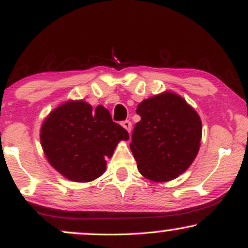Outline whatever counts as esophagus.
<instances>
[{
    "label": "esophagus",
    "mask_w": 248,
    "mask_h": 248,
    "mask_svg": "<svg viewBox=\"0 0 248 248\" xmlns=\"http://www.w3.org/2000/svg\"><path fill=\"white\" fill-rule=\"evenodd\" d=\"M121 124L124 129H127L128 132L130 133V130H132V122H130L129 120H126V121H122Z\"/></svg>",
    "instance_id": "esophagus-1"
}]
</instances>
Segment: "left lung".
<instances>
[{"label": "left lung", "instance_id": "obj_1", "mask_svg": "<svg viewBox=\"0 0 248 248\" xmlns=\"http://www.w3.org/2000/svg\"><path fill=\"white\" fill-rule=\"evenodd\" d=\"M141 120L132 134L130 149L142 176L154 182L176 178L191 166L202 139V121L190 105L164 92L139 104Z\"/></svg>", "mask_w": 248, "mask_h": 248}]
</instances>
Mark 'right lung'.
<instances>
[{
    "mask_svg": "<svg viewBox=\"0 0 248 248\" xmlns=\"http://www.w3.org/2000/svg\"><path fill=\"white\" fill-rule=\"evenodd\" d=\"M124 128L112 120L107 108L95 109L87 102L67 101L43 122L41 142L47 161L73 182H91L106 170L119 141L128 140Z\"/></svg>",
    "mask_w": 248,
    "mask_h": 248,
    "instance_id": "add662e5",
    "label": "right lung"
}]
</instances>
